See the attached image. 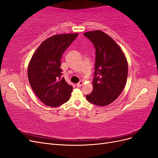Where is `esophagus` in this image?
<instances>
[{"label":"esophagus","instance_id":"34e87169","mask_svg":"<svg viewBox=\"0 0 158 158\" xmlns=\"http://www.w3.org/2000/svg\"><path fill=\"white\" fill-rule=\"evenodd\" d=\"M83 83H84L83 81L81 80V81H80V82L78 84H76V86H77V87H81Z\"/></svg>","mask_w":158,"mask_h":158}]
</instances>
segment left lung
<instances>
[{
    "label": "left lung",
    "mask_w": 158,
    "mask_h": 158,
    "mask_svg": "<svg viewBox=\"0 0 158 158\" xmlns=\"http://www.w3.org/2000/svg\"><path fill=\"white\" fill-rule=\"evenodd\" d=\"M84 35L92 42L95 49L94 88L86 99L96 106H106L113 103L125 87L127 60L121 47L107 33L95 30Z\"/></svg>",
    "instance_id": "obj_1"
}]
</instances>
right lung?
<instances>
[{
  "mask_svg": "<svg viewBox=\"0 0 158 158\" xmlns=\"http://www.w3.org/2000/svg\"><path fill=\"white\" fill-rule=\"evenodd\" d=\"M78 33L52 35L43 41L34 52L27 67L29 82L37 97L47 106L59 107L68 102L73 89L62 78L63 52Z\"/></svg>",
  "mask_w": 158,
  "mask_h": 158,
  "instance_id": "1",
  "label": "right lung"
}]
</instances>
